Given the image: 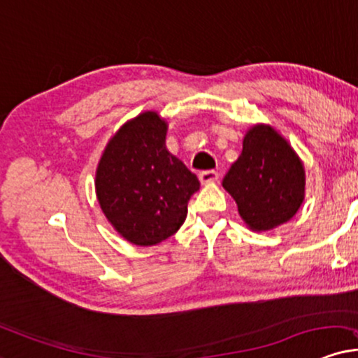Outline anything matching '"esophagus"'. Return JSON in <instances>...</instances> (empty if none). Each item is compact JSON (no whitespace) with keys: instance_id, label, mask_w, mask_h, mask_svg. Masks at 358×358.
I'll return each mask as SVG.
<instances>
[{"instance_id":"34e87169","label":"esophagus","mask_w":358,"mask_h":358,"mask_svg":"<svg viewBox=\"0 0 358 358\" xmlns=\"http://www.w3.org/2000/svg\"><path fill=\"white\" fill-rule=\"evenodd\" d=\"M219 179V174H217V171H202L201 174H199V180L202 184H210V182H214V180H217Z\"/></svg>"}]
</instances>
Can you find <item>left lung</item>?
Here are the masks:
<instances>
[{"label":"left lung","instance_id":"obj_1","mask_svg":"<svg viewBox=\"0 0 358 358\" xmlns=\"http://www.w3.org/2000/svg\"><path fill=\"white\" fill-rule=\"evenodd\" d=\"M222 186L234 197L247 226L268 231L299 210L306 172L279 132L260 124L245 134L241 156L227 171Z\"/></svg>","mask_w":358,"mask_h":358}]
</instances>
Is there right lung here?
<instances>
[{"mask_svg":"<svg viewBox=\"0 0 358 358\" xmlns=\"http://www.w3.org/2000/svg\"><path fill=\"white\" fill-rule=\"evenodd\" d=\"M167 124L148 111L126 122L106 145L96 194L114 229L136 245H154L178 232L199 179L166 148Z\"/></svg>","mask_w":358,"mask_h":358,"instance_id":"1","label":"right lung"}]
</instances>
